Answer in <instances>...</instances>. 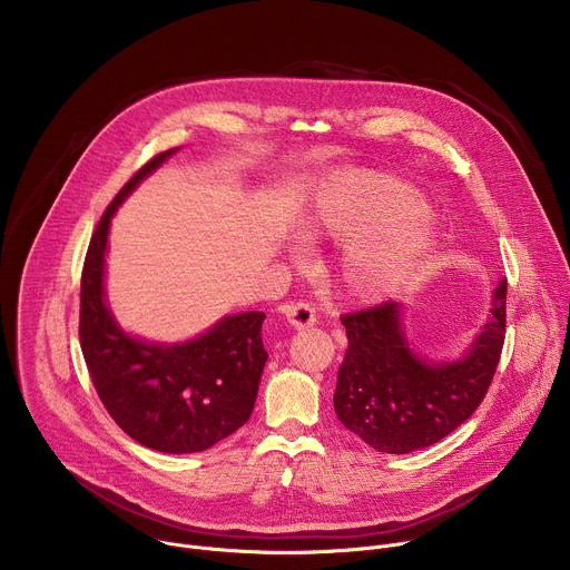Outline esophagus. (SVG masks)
<instances>
[{"label": "esophagus", "mask_w": 570, "mask_h": 570, "mask_svg": "<svg viewBox=\"0 0 570 570\" xmlns=\"http://www.w3.org/2000/svg\"><path fill=\"white\" fill-rule=\"evenodd\" d=\"M282 308V313L286 315V320L293 324V327H297V330H304V327H313L315 324V308H313V304H308V302H286V304H282L279 306Z\"/></svg>", "instance_id": "1"}]
</instances>
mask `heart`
Segmentation results:
<instances>
[{"label": "heart", "instance_id": "1", "mask_svg": "<svg viewBox=\"0 0 570 570\" xmlns=\"http://www.w3.org/2000/svg\"><path fill=\"white\" fill-rule=\"evenodd\" d=\"M422 196L403 183L352 174L302 223V236L354 238L341 262V284L354 297H379L409 277L433 246Z\"/></svg>", "mask_w": 570, "mask_h": 570}]
</instances>
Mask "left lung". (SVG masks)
<instances>
[{
    "instance_id": "1",
    "label": "left lung",
    "mask_w": 570,
    "mask_h": 570,
    "mask_svg": "<svg viewBox=\"0 0 570 570\" xmlns=\"http://www.w3.org/2000/svg\"><path fill=\"white\" fill-rule=\"evenodd\" d=\"M505 297L503 279L492 317L469 354L446 365H429L411 352L396 302L343 313L347 352L334 394L343 426L383 453H411L453 433L475 413L497 374L505 343Z\"/></svg>"
}]
</instances>
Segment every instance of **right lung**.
<instances>
[{
	"mask_svg": "<svg viewBox=\"0 0 570 570\" xmlns=\"http://www.w3.org/2000/svg\"><path fill=\"white\" fill-rule=\"evenodd\" d=\"M171 150L150 157L121 187L90 238L80 273L78 338L95 390L115 424L165 453H196L238 431L253 415L266 365L264 311L229 315L205 336L159 347L128 338L104 302V253L117 205Z\"/></svg>",
	"mask_w": 570,
	"mask_h": 570,
	"instance_id": "obj_1",
	"label": "right lung"
}]
</instances>
